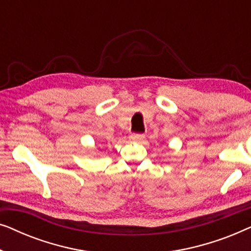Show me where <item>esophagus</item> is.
Wrapping results in <instances>:
<instances>
[{
  "mask_svg": "<svg viewBox=\"0 0 251 251\" xmlns=\"http://www.w3.org/2000/svg\"><path fill=\"white\" fill-rule=\"evenodd\" d=\"M129 138H130V140H132V142H140V140H143L144 138H145V136H144L143 133H132Z\"/></svg>",
  "mask_w": 251,
  "mask_h": 251,
  "instance_id": "1",
  "label": "esophagus"
}]
</instances>
